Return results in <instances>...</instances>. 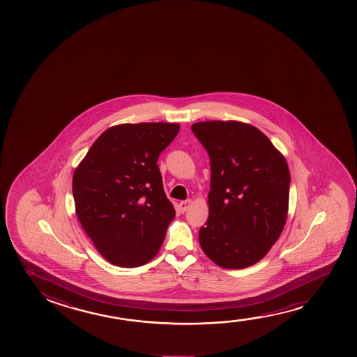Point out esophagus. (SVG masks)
Masks as SVG:
<instances>
[{
	"mask_svg": "<svg viewBox=\"0 0 357 357\" xmlns=\"http://www.w3.org/2000/svg\"><path fill=\"white\" fill-rule=\"evenodd\" d=\"M191 204H192V201L191 200L181 201V204H179L181 212H185L186 210H189V207H190Z\"/></svg>",
	"mask_w": 357,
	"mask_h": 357,
	"instance_id": "esophagus-1",
	"label": "esophagus"
}]
</instances>
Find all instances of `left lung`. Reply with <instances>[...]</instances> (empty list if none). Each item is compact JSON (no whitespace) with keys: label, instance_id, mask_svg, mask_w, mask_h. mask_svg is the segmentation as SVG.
Segmentation results:
<instances>
[{"label":"left lung","instance_id":"obj_1","mask_svg":"<svg viewBox=\"0 0 357 357\" xmlns=\"http://www.w3.org/2000/svg\"><path fill=\"white\" fill-rule=\"evenodd\" d=\"M211 161L208 220L201 248L222 268H246L268 254L288 217L285 157L257 128L236 121L191 126Z\"/></svg>","mask_w":357,"mask_h":357}]
</instances>
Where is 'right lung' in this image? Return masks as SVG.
I'll return each instance as SVG.
<instances>
[{
  "instance_id": "add662e5",
  "label": "right lung",
  "mask_w": 357,
  "mask_h": 357,
  "mask_svg": "<svg viewBox=\"0 0 357 357\" xmlns=\"http://www.w3.org/2000/svg\"><path fill=\"white\" fill-rule=\"evenodd\" d=\"M179 128L162 122L108 128L75 168V213L109 264L134 268L161 249L176 211L157 160Z\"/></svg>"
}]
</instances>
